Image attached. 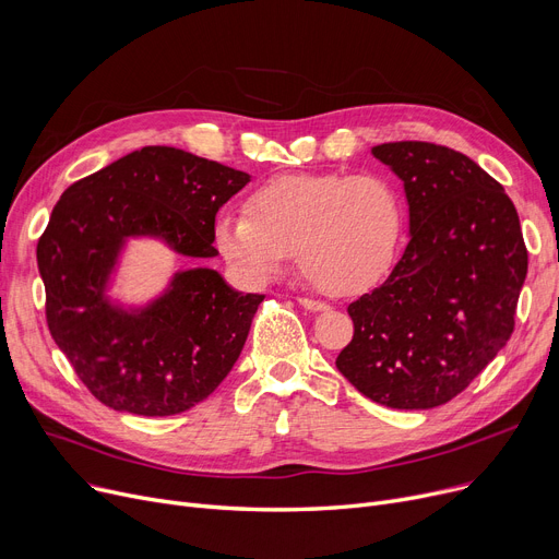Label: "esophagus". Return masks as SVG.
Returning a JSON list of instances; mask_svg holds the SVG:
<instances>
[{
  "mask_svg": "<svg viewBox=\"0 0 559 559\" xmlns=\"http://www.w3.org/2000/svg\"><path fill=\"white\" fill-rule=\"evenodd\" d=\"M299 304H301L306 310H310V312H326V310H331L329 304L314 301V299H308V297H299Z\"/></svg>",
  "mask_w": 559,
  "mask_h": 559,
  "instance_id": "1",
  "label": "esophagus"
}]
</instances>
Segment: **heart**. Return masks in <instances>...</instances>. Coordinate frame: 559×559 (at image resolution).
Returning a JSON list of instances; mask_svg holds the SVG:
<instances>
[{
  "instance_id": "heart-1",
  "label": "heart",
  "mask_w": 559,
  "mask_h": 559,
  "mask_svg": "<svg viewBox=\"0 0 559 559\" xmlns=\"http://www.w3.org/2000/svg\"><path fill=\"white\" fill-rule=\"evenodd\" d=\"M403 235V197L380 174H283L249 194L245 213L215 222L222 258L247 281L267 283L297 249L301 272L335 297L383 278Z\"/></svg>"
}]
</instances>
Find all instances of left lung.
<instances>
[{"label":"left lung","mask_w":559,"mask_h":559,"mask_svg":"<svg viewBox=\"0 0 559 559\" xmlns=\"http://www.w3.org/2000/svg\"><path fill=\"white\" fill-rule=\"evenodd\" d=\"M371 154L403 181L413 238L388 281L348 306L354 340L335 365L380 405L428 409L508 344L527 249L512 199L468 156L419 140Z\"/></svg>","instance_id":"1"}]
</instances>
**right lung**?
<instances>
[{"label": "right lung", "instance_id": "add662e5", "mask_svg": "<svg viewBox=\"0 0 559 559\" xmlns=\"http://www.w3.org/2000/svg\"><path fill=\"white\" fill-rule=\"evenodd\" d=\"M251 176L174 146H142L72 183L38 240L47 326L104 405L171 417L209 399L240 358L264 295H242L209 267L174 274L140 310L106 299L127 238H160L190 260L217 255L215 217Z\"/></svg>", "mask_w": 559, "mask_h": 559}]
</instances>
